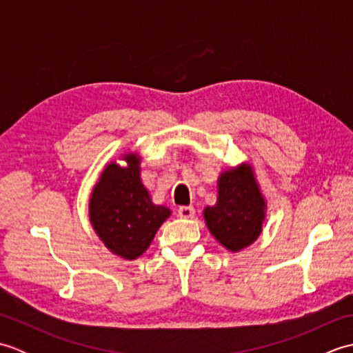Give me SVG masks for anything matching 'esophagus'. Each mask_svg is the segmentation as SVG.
I'll return each instance as SVG.
<instances>
[{"label":"esophagus","mask_w":353,"mask_h":353,"mask_svg":"<svg viewBox=\"0 0 353 353\" xmlns=\"http://www.w3.org/2000/svg\"><path fill=\"white\" fill-rule=\"evenodd\" d=\"M179 216H182V219H192L194 216V208L192 206H181L179 208Z\"/></svg>","instance_id":"esophagus-1"}]
</instances>
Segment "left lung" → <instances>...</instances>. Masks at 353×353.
<instances>
[{
  "label": "left lung",
  "mask_w": 353,
  "mask_h": 353,
  "mask_svg": "<svg viewBox=\"0 0 353 353\" xmlns=\"http://www.w3.org/2000/svg\"><path fill=\"white\" fill-rule=\"evenodd\" d=\"M267 203L250 163L223 171L219 196L203 216L212 236L229 252H239L256 241L265 220Z\"/></svg>",
  "instance_id": "obj_1"
}]
</instances>
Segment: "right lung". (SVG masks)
Here are the masks:
<instances>
[{"label":"right lung","mask_w":353,"mask_h":353,"mask_svg":"<svg viewBox=\"0 0 353 353\" xmlns=\"http://www.w3.org/2000/svg\"><path fill=\"white\" fill-rule=\"evenodd\" d=\"M101 171L89 199V221L95 234L117 256L133 261L144 253L157 229L171 215L163 205H154L141 181V156L125 153Z\"/></svg>","instance_id":"obj_1"}]
</instances>
